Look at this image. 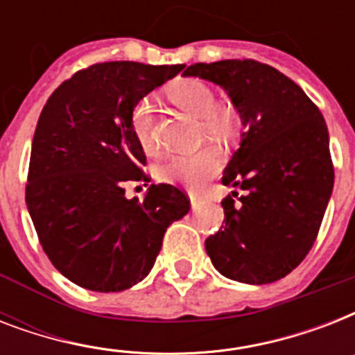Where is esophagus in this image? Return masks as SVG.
Listing matches in <instances>:
<instances>
[{
  "mask_svg": "<svg viewBox=\"0 0 355 355\" xmlns=\"http://www.w3.org/2000/svg\"><path fill=\"white\" fill-rule=\"evenodd\" d=\"M189 200H191V208H193V210H197L200 206V197H197V195H189Z\"/></svg>",
  "mask_w": 355,
  "mask_h": 355,
  "instance_id": "esophagus-1",
  "label": "esophagus"
}]
</instances>
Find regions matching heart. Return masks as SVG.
<instances>
[{
    "label": "heart",
    "instance_id": "heart-1",
    "mask_svg": "<svg viewBox=\"0 0 355 355\" xmlns=\"http://www.w3.org/2000/svg\"><path fill=\"white\" fill-rule=\"evenodd\" d=\"M167 97L177 108L189 114L191 118L199 119L200 136L214 139V141H225L236 132L237 121L230 108L219 107L217 96L210 85H206L199 79H182L173 83L167 88ZM155 107L153 99L145 97L132 108L130 123L132 132L139 145L147 153L156 150L155 138ZM223 167L221 150L216 147H205V149L191 153V155L171 156L166 164H162L158 169V177L164 182L180 184L186 188L199 189L211 177H216Z\"/></svg>",
    "mask_w": 355,
    "mask_h": 355
}]
</instances>
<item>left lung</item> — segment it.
<instances>
[{
  "mask_svg": "<svg viewBox=\"0 0 355 355\" xmlns=\"http://www.w3.org/2000/svg\"><path fill=\"white\" fill-rule=\"evenodd\" d=\"M182 75L221 86L245 127L223 173L225 186L245 193L221 202L225 227L206 239V252L230 280H280L313 247L331 197L324 118L300 86L256 60L199 62Z\"/></svg>",
  "mask_w": 355,
  "mask_h": 355,
  "instance_id": "8db88e82",
  "label": "left lung"
}]
</instances>
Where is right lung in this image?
Returning a JSON list of instances; mask_svg holds the SVG:
<instances>
[{"instance_id": "1", "label": "right lung", "mask_w": 355, "mask_h": 355, "mask_svg": "<svg viewBox=\"0 0 355 355\" xmlns=\"http://www.w3.org/2000/svg\"><path fill=\"white\" fill-rule=\"evenodd\" d=\"M177 66L103 62L80 69L47 99L36 123L25 188L27 210L51 263L77 286L123 291L149 275L189 199L171 184L144 200L125 182L147 180L132 108L182 71Z\"/></svg>"}]
</instances>
